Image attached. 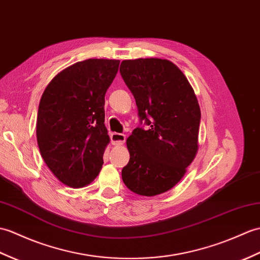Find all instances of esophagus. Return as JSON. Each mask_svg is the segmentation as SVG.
<instances>
[{
  "instance_id": "obj_1",
  "label": "esophagus",
  "mask_w": 260,
  "mask_h": 260,
  "mask_svg": "<svg viewBox=\"0 0 260 260\" xmlns=\"http://www.w3.org/2000/svg\"><path fill=\"white\" fill-rule=\"evenodd\" d=\"M126 141V136L124 134H119V133H113L111 135V143L115 146H120Z\"/></svg>"
}]
</instances>
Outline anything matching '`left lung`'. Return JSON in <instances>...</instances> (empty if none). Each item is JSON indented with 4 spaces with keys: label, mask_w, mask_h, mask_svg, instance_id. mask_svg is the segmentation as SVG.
<instances>
[{
    "label": "left lung",
    "mask_w": 260,
    "mask_h": 260,
    "mask_svg": "<svg viewBox=\"0 0 260 260\" xmlns=\"http://www.w3.org/2000/svg\"><path fill=\"white\" fill-rule=\"evenodd\" d=\"M120 75L133 93L141 122L127 138L129 161L122 170L127 188L142 196L172 189L198 152L201 108L184 73L168 59H125Z\"/></svg>",
    "instance_id": "left-lung-1"
}]
</instances>
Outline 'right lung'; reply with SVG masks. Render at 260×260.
<instances>
[{
  "label": "right lung",
  "mask_w": 260,
  "mask_h": 260,
  "mask_svg": "<svg viewBox=\"0 0 260 260\" xmlns=\"http://www.w3.org/2000/svg\"><path fill=\"white\" fill-rule=\"evenodd\" d=\"M118 59L88 58L59 72L42 95L36 138L45 164L72 188L89 185L100 174L110 143L105 127V93Z\"/></svg>",
  "instance_id": "1"
}]
</instances>
